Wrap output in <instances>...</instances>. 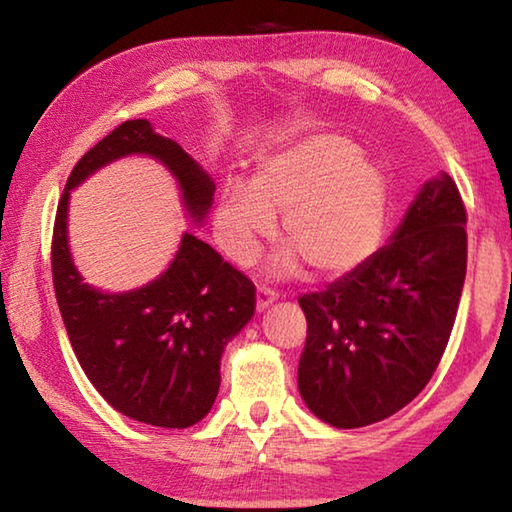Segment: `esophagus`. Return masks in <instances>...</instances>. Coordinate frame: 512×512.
<instances>
[{
    "label": "esophagus",
    "instance_id": "34e87169",
    "mask_svg": "<svg viewBox=\"0 0 512 512\" xmlns=\"http://www.w3.org/2000/svg\"><path fill=\"white\" fill-rule=\"evenodd\" d=\"M277 300V293L266 289V287H257V311H266Z\"/></svg>",
    "mask_w": 512,
    "mask_h": 512
}]
</instances>
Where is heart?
<instances>
[{
	"label": "heart",
	"mask_w": 512,
	"mask_h": 512,
	"mask_svg": "<svg viewBox=\"0 0 512 512\" xmlns=\"http://www.w3.org/2000/svg\"><path fill=\"white\" fill-rule=\"evenodd\" d=\"M391 187L361 146L334 131L293 140L257 164L253 180L228 178L216 203V230L235 262L253 259L271 237L275 214L291 248L277 253L271 273L289 277L300 259L323 280H336L368 262L381 244Z\"/></svg>",
	"instance_id": "obj_1"
}]
</instances>
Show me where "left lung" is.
<instances>
[{
  "label": "left lung",
  "mask_w": 512,
  "mask_h": 512,
  "mask_svg": "<svg viewBox=\"0 0 512 512\" xmlns=\"http://www.w3.org/2000/svg\"><path fill=\"white\" fill-rule=\"evenodd\" d=\"M465 207L454 180H427L402 223L357 271L298 302L307 343L298 391L318 420L357 429L391 418L447 348L467 268Z\"/></svg>",
  "instance_id": "left-lung-1"
}]
</instances>
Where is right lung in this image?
<instances>
[{
    "label": "right lung",
    "instance_id": "1",
    "mask_svg": "<svg viewBox=\"0 0 512 512\" xmlns=\"http://www.w3.org/2000/svg\"><path fill=\"white\" fill-rule=\"evenodd\" d=\"M146 155L171 173L189 221L201 225L214 180L178 142L131 119L76 162L58 203L51 271L69 343L112 409L162 429H187L210 413L221 386V354L255 314V287L192 232L155 280L101 291L83 280L69 248V198L99 169Z\"/></svg>",
    "mask_w": 512,
    "mask_h": 512
}]
</instances>
